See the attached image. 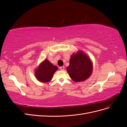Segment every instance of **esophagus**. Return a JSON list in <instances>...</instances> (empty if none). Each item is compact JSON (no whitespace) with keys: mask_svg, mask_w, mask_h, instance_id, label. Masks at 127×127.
Segmentation results:
<instances>
[{"mask_svg":"<svg viewBox=\"0 0 127 127\" xmlns=\"http://www.w3.org/2000/svg\"><path fill=\"white\" fill-rule=\"evenodd\" d=\"M60 69L61 70H64V66H62V67H60Z\"/></svg>","mask_w":127,"mask_h":127,"instance_id":"34e87169","label":"esophagus"}]
</instances>
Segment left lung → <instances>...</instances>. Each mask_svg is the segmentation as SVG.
Wrapping results in <instances>:
<instances>
[{"label": "left lung", "mask_w": 127, "mask_h": 127, "mask_svg": "<svg viewBox=\"0 0 127 127\" xmlns=\"http://www.w3.org/2000/svg\"><path fill=\"white\" fill-rule=\"evenodd\" d=\"M67 70L71 78L76 82H82L90 76L92 64L90 58L82 52L71 56Z\"/></svg>", "instance_id": "left-lung-1"}]
</instances>
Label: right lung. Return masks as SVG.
<instances>
[{"mask_svg": "<svg viewBox=\"0 0 127 127\" xmlns=\"http://www.w3.org/2000/svg\"><path fill=\"white\" fill-rule=\"evenodd\" d=\"M58 68L53 65L50 61L45 59L42 63L35 71V76L39 81L47 83L51 80L53 75Z\"/></svg>", "mask_w": 127, "mask_h": 127, "instance_id": "right-lung-1", "label": "right lung"}]
</instances>
